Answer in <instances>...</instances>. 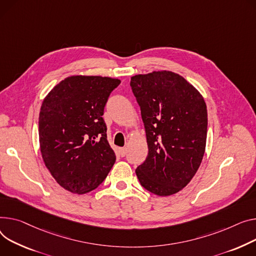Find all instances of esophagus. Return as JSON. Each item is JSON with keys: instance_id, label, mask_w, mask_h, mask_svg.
I'll return each instance as SVG.
<instances>
[{"instance_id": "obj_1", "label": "esophagus", "mask_w": 256, "mask_h": 256, "mask_svg": "<svg viewBox=\"0 0 256 256\" xmlns=\"http://www.w3.org/2000/svg\"><path fill=\"white\" fill-rule=\"evenodd\" d=\"M126 147H122V148H119V153H120L122 156H124L126 154Z\"/></svg>"}]
</instances>
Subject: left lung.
<instances>
[{"instance_id": "left-lung-1", "label": "left lung", "mask_w": 256, "mask_h": 256, "mask_svg": "<svg viewBox=\"0 0 256 256\" xmlns=\"http://www.w3.org/2000/svg\"><path fill=\"white\" fill-rule=\"evenodd\" d=\"M130 88L141 108L148 145V156L136 174L152 194H177L194 178L205 153V100L194 85L171 71L134 75Z\"/></svg>"}]
</instances>
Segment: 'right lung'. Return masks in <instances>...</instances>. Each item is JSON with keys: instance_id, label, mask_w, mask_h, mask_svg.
<instances>
[{"instance_id": "obj_1", "label": "right lung", "mask_w": 256, "mask_h": 256, "mask_svg": "<svg viewBox=\"0 0 256 256\" xmlns=\"http://www.w3.org/2000/svg\"><path fill=\"white\" fill-rule=\"evenodd\" d=\"M119 84L120 80L110 77L70 76L43 100L41 154L50 174L68 192L83 194L96 190L116 160L102 116Z\"/></svg>"}]
</instances>
